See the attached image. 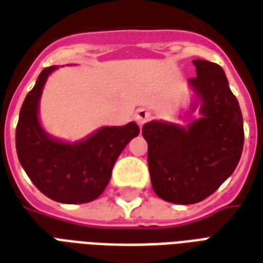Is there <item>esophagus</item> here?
I'll return each mask as SVG.
<instances>
[{"label": "esophagus", "mask_w": 263, "mask_h": 263, "mask_svg": "<svg viewBox=\"0 0 263 263\" xmlns=\"http://www.w3.org/2000/svg\"><path fill=\"white\" fill-rule=\"evenodd\" d=\"M151 117H152L151 111H148V109H145V108L138 109L137 112H135V121H137L139 125H143V124H145Z\"/></svg>", "instance_id": "1"}]
</instances>
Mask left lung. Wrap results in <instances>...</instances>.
<instances>
[{"label": "left lung", "mask_w": 263, "mask_h": 263, "mask_svg": "<svg viewBox=\"0 0 263 263\" xmlns=\"http://www.w3.org/2000/svg\"><path fill=\"white\" fill-rule=\"evenodd\" d=\"M193 65L197 76L189 84L201 101V118L187 128L165 121L142 128L154 192L175 204L198 203L214 193L235 171L243 146L242 114L224 70L209 60Z\"/></svg>", "instance_id": "1"}]
</instances>
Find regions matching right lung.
I'll return each instance as SVG.
<instances>
[{"label": "right lung", "instance_id": "add662e5", "mask_svg": "<svg viewBox=\"0 0 263 263\" xmlns=\"http://www.w3.org/2000/svg\"><path fill=\"white\" fill-rule=\"evenodd\" d=\"M50 66L42 70L36 84L22 104L15 142L21 165L32 183L54 201L80 204L92 201L107 187L114 163L126 143L138 137L139 126H103L74 143L54 139L39 124V100Z\"/></svg>", "mask_w": 263, "mask_h": 263}]
</instances>
